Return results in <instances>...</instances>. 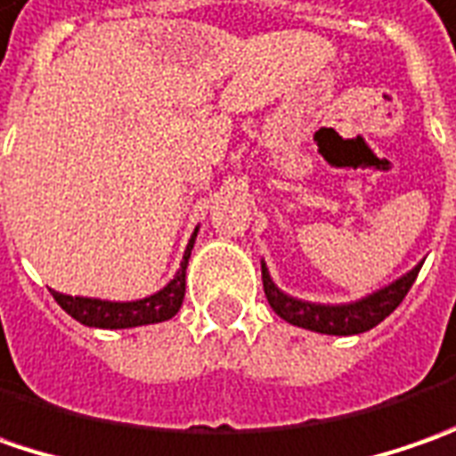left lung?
<instances>
[{"instance_id": "left-lung-1", "label": "left lung", "mask_w": 456, "mask_h": 456, "mask_svg": "<svg viewBox=\"0 0 456 456\" xmlns=\"http://www.w3.org/2000/svg\"><path fill=\"white\" fill-rule=\"evenodd\" d=\"M421 265L424 263H419L403 278H398L390 286L380 288L378 293L367 296L362 301L342 304V306L308 304V301H298V298L288 296L273 283L265 263H263V288H265L267 304L273 306V311L281 319H286L288 324L311 329V331H322V334H342V337H346V334H362L367 329L378 327L386 316H390L398 308V304L406 298V293L413 286Z\"/></svg>"}]
</instances>
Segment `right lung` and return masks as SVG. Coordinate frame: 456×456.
I'll return each instance as SVG.
<instances>
[{"label": "right lung", "instance_id": "right-lung-1", "mask_svg": "<svg viewBox=\"0 0 456 456\" xmlns=\"http://www.w3.org/2000/svg\"><path fill=\"white\" fill-rule=\"evenodd\" d=\"M193 240H196V232H193L189 248L183 252L181 270L175 273V278L163 290L152 293L148 298L117 304V301H102V298L66 296V293H58V290H53V298L58 301V306L63 308L66 314H70L76 322H81L86 327L129 329L142 327V324L168 322V319H173L178 314V308L183 304V293H186V265H189L191 249H193Z\"/></svg>", "mask_w": 456, "mask_h": 456}]
</instances>
